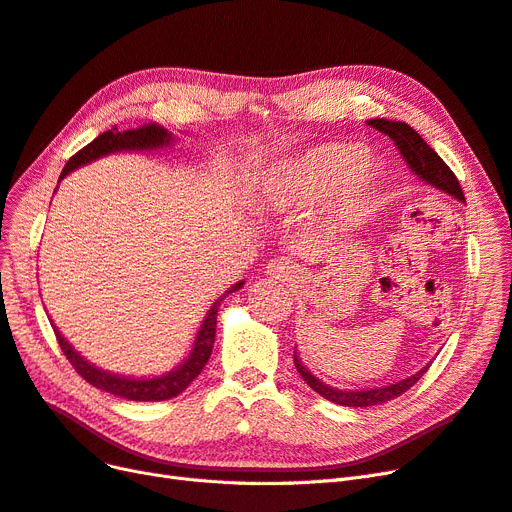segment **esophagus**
<instances>
[{
  "mask_svg": "<svg viewBox=\"0 0 512 512\" xmlns=\"http://www.w3.org/2000/svg\"><path fill=\"white\" fill-rule=\"evenodd\" d=\"M266 274L274 280H282V282H291L293 278H297V266L287 259V257H278V259H272L268 263L266 268Z\"/></svg>",
  "mask_w": 512,
  "mask_h": 512,
  "instance_id": "1",
  "label": "esophagus"
}]
</instances>
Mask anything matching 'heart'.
Here are the masks:
<instances>
[{
    "label": "heart",
    "instance_id": "heart-1",
    "mask_svg": "<svg viewBox=\"0 0 512 512\" xmlns=\"http://www.w3.org/2000/svg\"><path fill=\"white\" fill-rule=\"evenodd\" d=\"M356 156L358 147L348 143L312 147L274 170L270 198L278 208L297 211L333 196V219L342 225L356 223L380 183L377 166Z\"/></svg>",
    "mask_w": 512,
    "mask_h": 512
}]
</instances>
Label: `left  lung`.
Segmentation results:
<instances>
[{"label":"left lung","mask_w":512,"mask_h":512,"mask_svg":"<svg viewBox=\"0 0 512 512\" xmlns=\"http://www.w3.org/2000/svg\"><path fill=\"white\" fill-rule=\"evenodd\" d=\"M367 124H371L373 128L384 132V135H388V137L396 143V147L401 149V156L407 160L409 168L413 170L415 175L422 177V179L428 181L430 185L443 189L445 194H449V196H453V198H458V200L466 202L462 187H460V183H458V177L453 175V170L443 162V158L437 154V151H434L409 124L396 122V120H386V118L367 120ZM293 363H295L299 375L304 377V382H306L314 392H318L320 396H325V399H329L331 403L344 405V407H371V405H382V403H386V401H392V399H396V396L405 394V392H407L415 382H418L420 377L428 371V367H424L422 371H418L415 375L407 377V380H401V382L384 386V388L352 390V392H350V390H337V388H331L329 384L320 382L318 377H314V375L304 367V363L299 361L297 352L293 354Z\"/></svg>","instance_id":"left-lung-1"}]
</instances>
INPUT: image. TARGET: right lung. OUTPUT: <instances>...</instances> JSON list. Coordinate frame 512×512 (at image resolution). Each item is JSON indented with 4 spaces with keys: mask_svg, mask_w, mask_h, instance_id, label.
I'll return each mask as SVG.
<instances>
[{
    "mask_svg": "<svg viewBox=\"0 0 512 512\" xmlns=\"http://www.w3.org/2000/svg\"><path fill=\"white\" fill-rule=\"evenodd\" d=\"M168 143H170L168 130H164L162 126H156V124H147L137 130H124V132H120L118 126H113L111 130L103 132V135L90 141L86 147H82L78 151V154L69 158V162L65 164L63 173H61V179H65V175H69L73 168L88 164L101 156H107V154H111V151L154 149V147H162ZM242 285L244 282H238V285H234L227 293L238 291ZM223 297L217 299L215 306L208 310V316L204 318V323L196 337L194 350L189 352L187 361L183 365H179L175 371H170L162 377H154V380H130V377H120V375H111L107 371H101L94 365H90L88 361H84V358L65 342V337L56 329H54V335H56V342H59L63 354L67 356V361L73 365V369L78 371L84 380L88 384H92L94 388L122 396V399H128V401H168V399H173V396L181 394L189 384H192L200 375V371L204 369V365L208 363V358H211L213 344H215V331H217V310L221 306Z\"/></svg>",
    "mask_w": 512,
    "mask_h": 512,
    "instance_id": "add662e5",
    "label": "right lung"
}]
</instances>
